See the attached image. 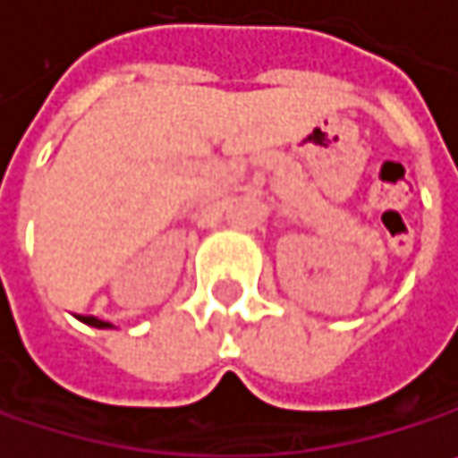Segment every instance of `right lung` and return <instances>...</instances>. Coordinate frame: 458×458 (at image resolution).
I'll return each mask as SVG.
<instances>
[{"label":"right lung","instance_id":"1","mask_svg":"<svg viewBox=\"0 0 458 458\" xmlns=\"http://www.w3.org/2000/svg\"><path fill=\"white\" fill-rule=\"evenodd\" d=\"M81 322H86V325H91V327H112L109 322L105 319H97V317H78Z\"/></svg>","mask_w":458,"mask_h":458}]
</instances>
